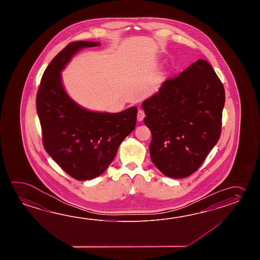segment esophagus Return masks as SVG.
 <instances>
[{"label": "esophagus", "instance_id": "obj_1", "mask_svg": "<svg viewBox=\"0 0 260 260\" xmlns=\"http://www.w3.org/2000/svg\"><path fill=\"white\" fill-rule=\"evenodd\" d=\"M145 118V112L142 110H139L138 112V122H141L143 121V119Z\"/></svg>", "mask_w": 260, "mask_h": 260}]
</instances>
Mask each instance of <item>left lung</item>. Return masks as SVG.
Masks as SVG:
<instances>
[{
	"label": "left lung",
	"instance_id": "1",
	"mask_svg": "<svg viewBox=\"0 0 260 260\" xmlns=\"http://www.w3.org/2000/svg\"><path fill=\"white\" fill-rule=\"evenodd\" d=\"M224 104V86L204 59L166 80L144 100L150 159L165 176L183 178L199 168L220 137Z\"/></svg>",
	"mask_w": 260,
	"mask_h": 260
}]
</instances>
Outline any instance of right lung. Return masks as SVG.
I'll list each match as a JSON object with an SVG mask.
<instances>
[{"label": "right lung", "instance_id": "obj_1", "mask_svg": "<svg viewBox=\"0 0 260 260\" xmlns=\"http://www.w3.org/2000/svg\"><path fill=\"white\" fill-rule=\"evenodd\" d=\"M99 45L83 41L67 45L44 71L36 99L44 149L67 174L83 181L105 171L137 123L136 107L117 113L89 111L63 86L61 72L72 56L84 47Z\"/></svg>", "mask_w": 260, "mask_h": 260}]
</instances>
